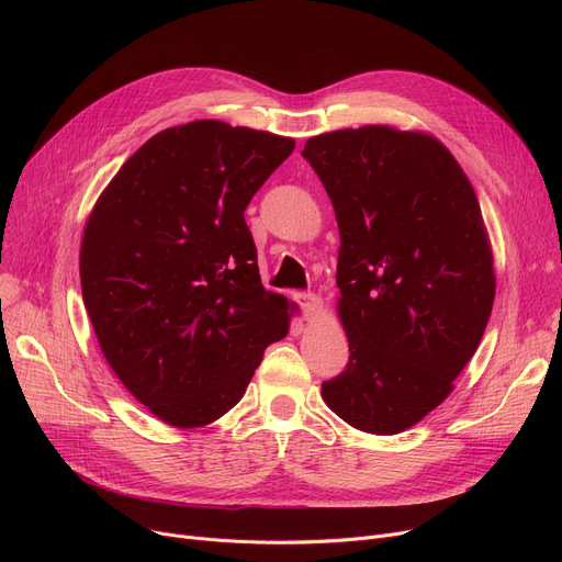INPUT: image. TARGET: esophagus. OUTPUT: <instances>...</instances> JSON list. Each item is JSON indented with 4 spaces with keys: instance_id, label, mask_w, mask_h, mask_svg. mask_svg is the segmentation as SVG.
Instances as JSON below:
<instances>
[{
    "instance_id": "esophagus-1",
    "label": "esophagus",
    "mask_w": 562,
    "mask_h": 562,
    "mask_svg": "<svg viewBox=\"0 0 562 562\" xmlns=\"http://www.w3.org/2000/svg\"><path fill=\"white\" fill-rule=\"evenodd\" d=\"M293 299H296L305 312V318H314L316 310H318V299L314 293H293Z\"/></svg>"
}]
</instances>
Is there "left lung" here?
Listing matches in <instances>:
<instances>
[{"label": "left lung", "mask_w": 562, "mask_h": 562, "mask_svg": "<svg viewBox=\"0 0 562 562\" xmlns=\"http://www.w3.org/2000/svg\"><path fill=\"white\" fill-rule=\"evenodd\" d=\"M303 157L335 206L337 312L350 350L321 396L352 428L403 432L453 392L492 314L479 198L426 132L337 130L312 136Z\"/></svg>", "instance_id": "obj_1"}]
</instances>
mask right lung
Listing matches in <instances>:
<instances>
[{"mask_svg": "<svg viewBox=\"0 0 562 562\" xmlns=\"http://www.w3.org/2000/svg\"><path fill=\"white\" fill-rule=\"evenodd\" d=\"M293 138L221 121L168 127L115 172L86 221L79 278L104 358L175 428L246 394L296 305L261 286L244 212Z\"/></svg>", "mask_w": 562, "mask_h": 562, "instance_id": "1", "label": "right lung"}]
</instances>
